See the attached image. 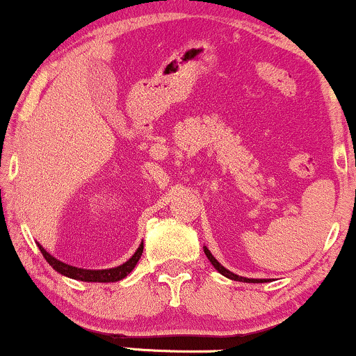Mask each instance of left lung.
I'll list each match as a JSON object with an SVG mask.
<instances>
[{
    "label": "left lung",
    "mask_w": 356,
    "mask_h": 356,
    "mask_svg": "<svg viewBox=\"0 0 356 356\" xmlns=\"http://www.w3.org/2000/svg\"><path fill=\"white\" fill-rule=\"evenodd\" d=\"M204 252H206V256H207V259L211 261V264L212 266H214L216 269H218V271L220 273V275L222 276H226V277H229V280H234V281H244V283H268L269 280H249V277H243V276H238V275H234V273H231L229 269H226L224 266H220V263L218 259H216L214 256L211 254V251L207 248H204Z\"/></svg>",
    "instance_id": "1"
}]
</instances>
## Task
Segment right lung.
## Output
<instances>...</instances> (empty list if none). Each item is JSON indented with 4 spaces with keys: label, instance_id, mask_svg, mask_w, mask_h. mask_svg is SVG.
Wrapping results in <instances>:
<instances>
[{
    "label": "right lung",
    "instance_id": "obj_1",
    "mask_svg": "<svg viewBox=\"0 0 356 356\" xmlns=\"http://www.w3.org/2000/svg\"><path fill=\"white\" fill-rule=\"evenodd\" d=\"M38 248H40V251H42L44 259L48 261V264H50L55 271H58L60 275L72 277V280L87 281V283H115V281L124 280V277L127 275H130V271L136 268V264L138 263V259H140V256H142V251H144V243L138 246L136 254L130 257L127 263L120 264V266H117V268H110V269H83V268L70 266V264L61 263V261L56 259V257H53L50 252H47V249H43L40 244H38Z\"/></svg>",
    "mask_w": 356,
    "mask_h": 356
}]
</instances>
